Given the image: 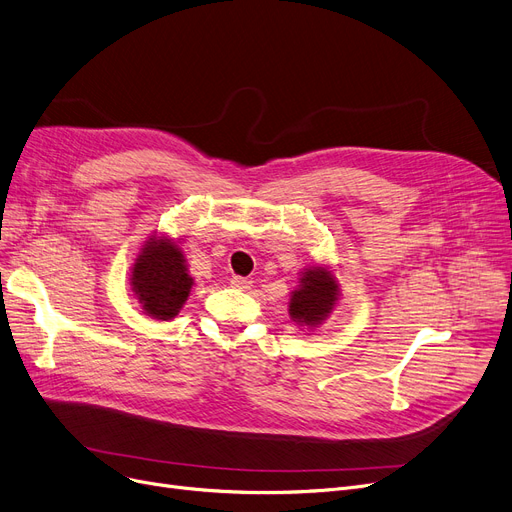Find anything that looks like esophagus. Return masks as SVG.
<instances>
[{"instance_id": "esophagus-1", "label": "esophagus", "mask_w": 512, "mask_h": 512, "mask_svg": "<svg viewBox=\"0 0 512 512\" xmlns=\"http://www.w3.org/2000/svg\"><path fill=\"white\" fill-rule=\"evenodd\" d=\"M230 284L234 286V288H242V290H247V288H251V280H247V278H242V276H232V280H230Z\"/></svg>"}]
</instances>
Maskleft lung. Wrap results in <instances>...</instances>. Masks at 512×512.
<instances>
[{"label": "left lung", "mask_w": 512, "mask_h": 512, "mask_svg": "<svg viewBox=\"0 0 512 512\" xmlns=\"http://www.w3.org/2000/svg\"><path fill=\"white\" fill-rule=\"evenodd\" d=\"M338 301V286L324 267H313L301 278V288L292 292L290 317L299 324L317 326L326 319Z\"/></svg>", "instance_id": "left-lung-1"}]
</instances>
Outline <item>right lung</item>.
I'll return each instance as SVG.
<instances>
[{
  "label": "right lung",
  "instance_id": "obj_1",
  "mask_svg": "<svg viewBox=\"0 0 512 512\" xmlns=\"http://www.w3.org/2000/svg\"><path fill=\"white\" fill-rule=\"evenodd\" d=\"M130 280L143 311L161 321L178 315L193 286L182 251L168 238H151L147 242L134 261Z\"/></svg>",
  "mask_w": 512,
  "mask_h": 512
}]
</instances>
